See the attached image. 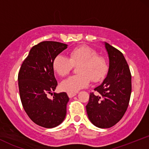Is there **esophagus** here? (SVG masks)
I'll return each instance as SVG.
<instances>
[{"label":"esophagus","instance_id":"1","mask_svg":"<svg viewBox=\"0 0 149 149\" xmlns=\"http://www.w3.org/2000/svg\"><path fill=\"white\" fill-rule=\"evenodd\" d=\"M76 93H68V96H69V98H72L74 96H76Z\"/></svg>","mask_w":149,"mask_h":149}]
</instances>
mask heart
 <instances>
[{"label": "heart", "instance_id": "1", "mask_svg": "<svg viewBox=\"0 0 149 149\" xmlns=\"http://www.w3.org/2000/svg\"><path fill=\"white\" fill-rule=\"evenodd\" d=\"M78 76H71L63 80L59 85L61 91L76 93L87 88L90 80L98 83L105 78L108 72V65L103 57L98 56L96 50L88 46H80L69 52V58L57 55L52 61V69L60 76L69 74L73 66H77Z\"/></svg>", "mask_w": 149, "mask_h": 149}]
</instances>
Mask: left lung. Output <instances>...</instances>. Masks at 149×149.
<instances>
[{"instance_id":"left-lung-1","label":"left lung","mask_w":149,"mask_h":149,"mask_svg":"<svg viewBox=\"0 0 149 149\" xmlns=\"http://www.w3.org/2000/svg\"><path fill=\"white\" fill-rule=\"evenodd\" d=\"M109 59L107 76L90 93L86 111L94 125L109 128L120 120L129 105L132 91L131 73L123 53L104 43Z\"/></svg>"}]
</instances>
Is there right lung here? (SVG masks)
I'll return each instance as SVG.
<instances>
[{
    "mask_svg": "<svg viewBox=\"0 0 149 149\" xmlns=\"http://www.w3.org/2000/svg\"><path fill=\"white\" fill-rule=\"evenodd\" d=\"M67 46L55 41H43L34 45L19 71L22 106L30 119L41 127H57L66 117L69 100L67 94L54 92L53 100L47 95L54 91L57 85L52 69L53 59Z\"/></svg>",
    "mask_w": 149,
    "mask_h": 149,
    "instance_id": "right-lung-1",
    "label": "right lung"
}]
</instances>
